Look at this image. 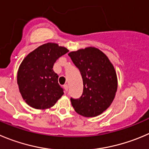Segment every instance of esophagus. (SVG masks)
Segmentation results:
<instances>
[{"instance_id": "34e87169", "label": "esophagus", "mask_w": 149, "mask_h": 149, "mask_svg": "<svg viewBox=\"0 0 149 149\" xmlns=\"http://www.w3.org/2000/svg\"><path fill=\"white\" fill-rule=\"evenodd\" d=\"M63 88H64L65 91H68V85H64V86H63Z\"/></svg>"}]
</instances>
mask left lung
I'll return each mask as SVG.
<instances>
[{
	"label": "left lung",
	"instance_id": "obj_1",
	"mask_svg": "<svg viewBox=\"0 0 149 149\" xmlns=\"http://www.w3.org/2000/svg\"><path fill=\"white\" fill-rule=\"evenodd\" d=\"M68 55L80 70L83 81L81 97L70 99L72 107L84 117L102 114L110 107L117 91L114 66L104 52L96 47H89Z\"/></svg>",
	"mask_w": 149,
	"mask_h": 149
}]
</instances>
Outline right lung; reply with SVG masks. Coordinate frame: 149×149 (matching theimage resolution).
Here are the masks:
<instances>
[{"label":"right lung","instance_id":"obj_1","mask_svg":"<svg viewBox=\"0 0 149 149\" xmlns=\"http://www.w3.org/2000/svg\"><path fill=\"white\" fill-rule=\"evenodd\" d=\"M69 52L56 43L42 45L23 59L17 72V84L22 97L31 107L50 108L63 94L58 75L53 71L55 62Z\"/></svg>","mask_w":149,"mask_h":149}]
</instances>
